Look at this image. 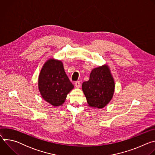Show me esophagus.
<instances>
[{"instance_id": "1", "label": "esophagus", "mask_w": 155, "mask_h": 155, "mask_svg": "<svg viewBox=\"0 0 155 155\" xmlns=\"http://www.w3.org/2000/svg\"><path fill=\"white\" fill-rule=\"evenodd\" d=\"M75 87H77V88L80 87L81 86V83H80V81H75Z\"/></svg>"}]
</instances>
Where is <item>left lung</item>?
<instances>
[{
  "label": "left lung",
  "mask_w": 155,
  "mask_h": 155,
  "mask_svg": "<svg viewBox=\"0 0 155 155\" xmlns=\"http://www.w3.org/2000/svg\"><path fill=\"white\" fill-rule=\"evenodd\" d=\"M82 90L88 105L102 108L112 99L115 82L107 65H102L92 70L90 79L82 84Z\"/></svg>",
  "instance_id": "left-lung-1"
}]
</instances>
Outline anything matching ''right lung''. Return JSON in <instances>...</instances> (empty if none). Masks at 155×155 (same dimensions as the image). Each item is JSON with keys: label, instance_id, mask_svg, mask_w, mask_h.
I'll return each mask as SVG.
<instances>
[{"label": "right lung", "instance_id": "obj_1", "mask_svg": "<svg viewBox=\"0 0 155 155\" xmlns=\"http://www.w3.org/2000/svg\"><path fill=\"white\" fill-rule=\"evenodd\" d=\"M38 85L43 99L54 107L61 105L74 85L65 73L61 61L50 59L40 71Z\"/></svg>", "mask_w": 155, "mask_h": 155}]
</instances>
